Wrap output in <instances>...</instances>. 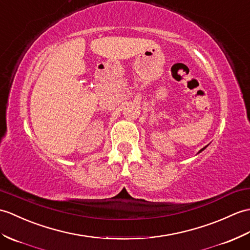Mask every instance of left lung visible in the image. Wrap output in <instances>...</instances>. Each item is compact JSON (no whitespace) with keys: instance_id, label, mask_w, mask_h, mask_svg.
I'll list each match as a JSON object with an SVG mask.
<instances>
[{"instance_id":"1","label":"left lung","mask_w":250,"mask_h":250,"mask_svg":"<svg viewBox=\"0 0 250 250\" xmlns=\"http://www.w3.org/2000/svg\"><path fill=\"white\" fill-rule=\"evenodd\" d=\"M207 147H208V146H206V147H204V148H202V149H200V150H199V152H198V153H200L201 151H204V150H205V149H206Z\"/></svg>"}]
</instances>
